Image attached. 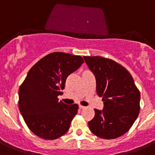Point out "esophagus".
I'll list each match as a JSON object with an SVG mask.
<instances>
[{
  "mask_svg": "<svg viewBox=\"0 0 155 155\" xmlns=\"http://www.w3.org/2000/svg\"><path fill=\"white\" fill-rule=\"evenodd\" d=\"M79 108H80V109H83V108H86V107H85V106H83V105H79Z\"/></svg>",
  "mask_w": 155,
  "mask_h": 155,
  "instance_id": "esophagus-1",
  "label": "esophagus"
}]
</instances>
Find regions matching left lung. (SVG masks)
I'll use <instances>...</instances> for the list:
<instances>
[{
    "mask_svg": "<svg viewBox=\"0 0 155 155\" xmlns=\"http://www.w3.org/2000/svg\"><path fill=\"white\" fill-rule=\"evenodd\" d=\"M96 80V92L102 97V110L95 109V116L88 122L95 135L113 139L131 128L140 111V92L125 67L102 56H84Z\"/></svg>",
    "mask_w": 155,
    "mask_h": 155,
    "instance_id": "1",
    "label": "left lung"
}]
</instances>
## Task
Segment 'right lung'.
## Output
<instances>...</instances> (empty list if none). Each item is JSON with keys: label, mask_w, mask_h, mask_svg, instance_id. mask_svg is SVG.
I'll list each match as a JSON object with an SVG mask.
<instances>
[{"label": "right lung", "mask_w": 155, "mask_h": 155, "mask_svg": "<svg viewBox=\"0 0 155 155\" xmlns=\"http://www.w3.org/2000/svg\"><path fill=\"white\" fill-rule=\"evenodd\" d=\"M84 60L80 56L55 52L45 56L29 70L19 89V109L37 136L54 140L66 134L77 114V104L59 101L66 78Z\"/></svg>", "instance_id": "right-lung-1"}]
</instances>
